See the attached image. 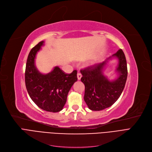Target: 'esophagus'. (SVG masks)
Segmentation results:
<instances>
[{"instance_id": "obj_1", "label": "esophagus", "mask_w": 152, "mask_h": 152, "mask_svg": "<svg viewBox=\"0 0 152 152\" xmlns=\"http://www.w3.org/2000/svg\"><path fill=\"white\" fill-rule=\"evenodd\" d=\"M81 77H82V75H81L80 73H78V74H77V78H78V80H80Z\"/></svg>"}]
</instances>
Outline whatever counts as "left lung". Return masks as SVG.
<instances>
[{"instance_id": "8db88e82", "label": "left lung", "mask_w": 152, "mask_h": 152, "mask_svg": "<svg viewBox=\"0 0 152 152\" xmlns=\"http://www.w3.org/2000/svg\"><path fill=\"white\" fill-rule=\"evenodd\" d=\"M117 58L119 64L117 68L118 77L116 80L109 81L102 71L108 60ZM81 81L85 85L84 101L92 111H101L111 106L116 102L124 89L128 69L126 57L121 49L101 64L88 66L80 70Z\"/></svg>"}]
</instances>
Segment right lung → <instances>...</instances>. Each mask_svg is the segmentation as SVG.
<instances>
[{"instance_id":"obj_1","label":"right lung","mask_w":152,"mask_h":152,"mask_svg":"<svg viewBox=\"0 0 152 152\" xmlns=\"http://www.w3.org/2000/svg\"><path fill=\"white\" fill-rule=\"evenodd\" d=\"M44 41H41L30 51L25 70L26 89L33 101L39 108L48 112L61 111L66 101L72 86L77 82V70L65 74L58 66L47 74H42L34 64L36 55Z\"/></svg>"}]
</instances>
